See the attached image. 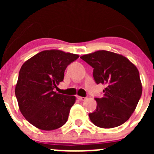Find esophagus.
<instances>
[{"mask_svg": "<svg viewBox=\"0 0 154 154\" xmlns=\"http://www.w3.org/2000/svg\"><path fill=\"white\" fill-rule=\"evenodd\" d=\"M76 98H77L79 100H80V101H85V100H86V98L85 97H82V96H76Z\"/></svg>", "mask_w": 154, "mask_h": 154, "instance_id": "1", "label": "esophagus"}]
</instances>
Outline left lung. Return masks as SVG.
<instances>
[{
	"instance_id": "left-lung-1",
	"label": "left lung",
	"mask_w": 154,
	"mask_h": 154,
	"mask_svg": "<svg viewBox=\"0 0 154 154\" xmlns=\"http://www.w3.org/2000/svg\"><path fill=\"white\" fill-rule=\"evenodd\" d=\"M80 58L93 68L96 84L105 85L103 96L95 98L97 106L90 120L105 129L119 126L130 119L142 95L140 73L129 59L108 51H97Z\"/></svg>"
}]
</instances>
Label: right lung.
I'll list each match as a JSON object with an SVG mask.
<instances>
[{"mask_svg":"<svg viewBox=\"0 0 154 154\" xmlns=\"http://www.w3.org/2000/svg\"><path fill=\"white\" fill-rule=\"evenodd\" d=\"M78 58V55L58 50L43 51L21 66L15 96L24 117L35 127L53 130L67 122L75 97L54 89L63 81L68 65Z\"/></svg>","mask_w":154,"mask_h":154,"instance_id":"right-lung-1","label":"right lung"}]
</instances>
